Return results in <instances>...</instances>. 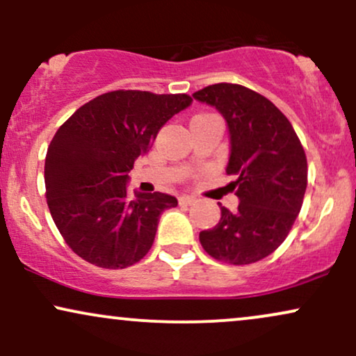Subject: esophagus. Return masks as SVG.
I'll use <instances>...</instances> for the list:
<instances>
[{
  "label": "esophagus",
  "mask_w": 356,
  "mask_h": 356,
  "mask_svg": "<svg viewBox=\"0 0 356 356\" xmlns=\"http://www.w3.org/2000/svg\"><path fill=\"white\" fill-rule=\"evenodd\" d=\"M194 202L195 197H192V195H182V197H179V204H181V206H192Z\"/></svg>",
  "instance_id": "esophagus-1"
}]
</instances>
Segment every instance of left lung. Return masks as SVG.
<instances>
[{
    "label": "left lung",
    "mask_w": 356,
    "mask_h": 356,
    "mask_svg": "<svg viewBox=\"0 0 356 356\" xmlns=\"http://www.w3.org/2000/svg\"><path fill=\"white\" fill-rule=\"evenodd\" d=\"M192 97L226 120V172L238 177L231 186L239 199L234 212L219 204V222L199 241L214 259L256 263L283 243L300 214L308 181L305 150L280 108L243 85L216 83Z\"/></svg>",
    "instance_id": "8db88e82"
}]
</instances>
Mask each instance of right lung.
<instances>
[{"mask_svg":"<svg viewBox=\"0 0 356 356\" xmlns=\"http://www.w3.org/2000/svg\"><path fill=\"white\" fill-rule=\"evenodd\" d=\"M191 104L186 93L117 90L60 127L44 159V186L51 218L73 252L107 269L129 268L149 252L161 214L177 199L138 191L130 199L129 172L165 122Z\"/></svg>","mask_w":356,"mask_h":356,"instance_id":"1","label":"right lung"}]
</instances>
